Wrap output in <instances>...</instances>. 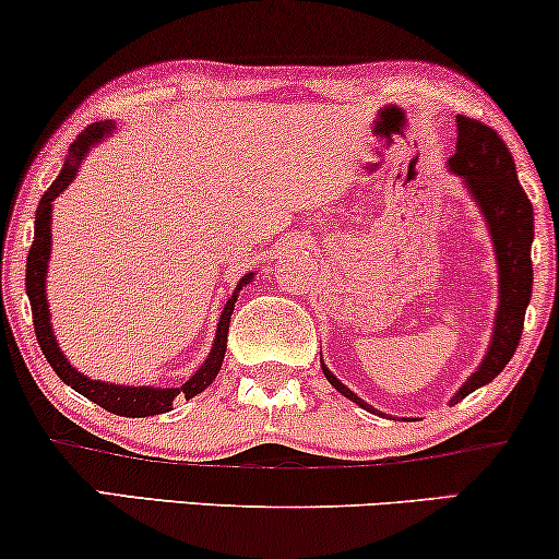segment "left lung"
<instances>
[{
	"label": "left lung",
	"mask_w": 559,
	"mask_h": 559,
	"mask_svg": "<svg viewBox=\"0 0 559 559\" xmlns=\"http://www.w3.org/2000/svg\"><path fill=\"white\" fill-rule=\"evenodd\" d=\"M455 127H459V140H455V153L448 160V169L463 181V187H466L484 215L497 260V294H500V301H497L495 328L487 354L472 372V378L455 390L450 406L463 401L481 385H487V382H492L513 359L523 333L531 288H534V267H531L534 207H531V200L523 192V187L518 185L513 156H510L508 145L502 143V138L492 127L468 117H455ZM320 365L325 380L341 395H346L348 401H354L356 406H361L369 414L385 416L335 378L331 369L325 367V361L320 359Z\"/></svg>",
	"instance_id": "8db88e82"
}]
</instances>
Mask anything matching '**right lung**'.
Wrapping results in <instances>:
<instances>
[{
	"instance_id": "1",
	"label": "right lung",
	"mask_w": 559,
	"mask_h": 559,
	"mask_svg": "<svg viewBox=\"0 0 559 559\" xmlns=\"http://www.w3.org/2000/svg\"><path fill=\"white\" fill-rule=\"evenodd\" d=\"M114 122H96L85 127L78 134L75 143L70 145L62 171L51 181L49 190L44 192L41 203L36 211V226H33V245L28 252V265H25V292H28L31 309H33V328H36L38 346L49 361L53 372L59 374V380L67 382L72 390H78L80 395H85L87 401L98 403L106 412L117 416H132V419H143V416H156L171 412L174 399H194L198 393L211 385L218 374L221 365H224L226 354V335H228V322H231L234 305H237L239 292L254 278V271L241 275L234 294L228 297L224 312L218 318V328H215V338L211 346V354L205 356V361L194 369V374L185 385L179 388H153V385H119V382H106V380H91L87 374L80 372L70 365L62 348H59L57 335L51 328V312H49V299H46V273H49V258H51V207L53 200L62 194L67 187L72 185V179L78 177L80 166L87 158V153L93 151L98 143H104L109 134H114Z\"/></svg>"
}]
</instances>
